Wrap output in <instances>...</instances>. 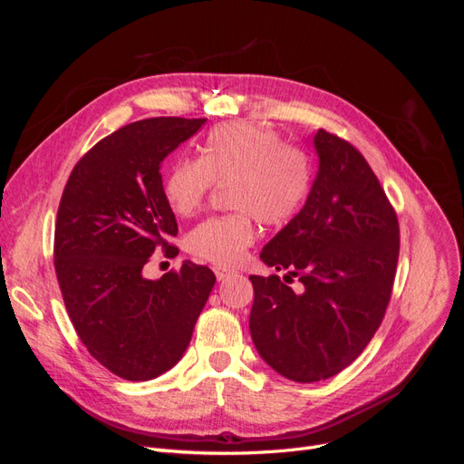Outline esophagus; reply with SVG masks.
<instances>
[{"label": "esophagus", "mask_w": 464, "mask_h": 464, "mask_svg": "<svg viewBox=\"0 0 464 464\" xmlns=\"http://www.w3.org/2000/svg\"><path fill=\"white\" fill-rule=\"evenodd\" d=\"M215 275H217L218 280H224V278H228L230 275H234V271L227 269V266H215Z\"/></svg>", "instance_id": "obj_1"}]
</instances>
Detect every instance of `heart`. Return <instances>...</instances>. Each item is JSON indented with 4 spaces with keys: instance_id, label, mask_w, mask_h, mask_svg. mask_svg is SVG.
Returning <instances> with one entry per match:
<instances>
[{
    "instance_id": "obj_1",
    "label": "heart",
    "mask_w": 464,
    "mask_h": 464,
    "mask_svg": "<svg viewBox=\"0 0 464 464\" xmlns=\"http://www.w3.org/2000/svg\"><path fill=\"white\" fill-rule=\"evenodd\" d=\"M213 184L227 186L228 215L203 220L188 236L193 256L230 266L256 240V218L280 227L296 217L312 189V162L296 147L283 145L269 128L246 121L210 130L199 159L181 157L162 179V195L178 217L201 208Z\"/></svg>"
}]
</instances>
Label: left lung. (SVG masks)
<instances>
[{
	"mask_svg": "<svg viewBox=\"0 0 464 464\" xmlns=\"http://www.w3.org/2000/svg\"><path fill=\"white\" fill-rule=\"evenodd\" d=\"M317 176L305 205L261 251L276 275H251L249 333L286 379L314 383L353 363L382 325L399 259V222L362 154L344 139L314 137Z\"/></svg>",
	"mask_w": 464,
	"mask_h": 464,
	"instance_id": "left-lung-1",
	"label": "left lung"
}]
</instances>
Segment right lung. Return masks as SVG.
<instances>
[{"mask_svg":"<svg viewBox=\"0 0 464 464\" xmlns=\"http://www.w3.org/2000/svg\"><path fill=\"white\" fill-rule=\"evenodd\" d=\"M205 120L150 118L98 141L69 176L55 220L53 265L69 319L92 358L128 382H149L184 356L215 273L191 261L147 278L154 249L178 247L162 195L164 159Z\"/></svg>","mask_w":464,"mask_h":464,"instance_id":"add662e5","label":"right lung"}]
</instances>
